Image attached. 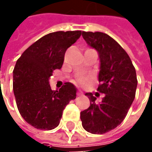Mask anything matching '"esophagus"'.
Instances as JSON below:
<instances>
[{"label":"esophagus","instance_id":"esophagus-1","mask_svg":"<svg viewBox=\"0 0 152 152\" xmlns=\"http://www.w3.org/2000/svg\"><path fill=\"white\" fill-rule=\"evenodd\" d=\"M82 95H83V92L81 91V90H79L78 92H77V96H82Z\"/></svg>","mask_w":152,"mask_h":152}]
</instances>
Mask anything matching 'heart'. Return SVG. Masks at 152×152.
I'll return each mask as SVG.
<instances>
[{
	"instance_id": "1",
	"label": "heart",
	"mask_w": 152,
	"mask_h": 152,
	"mask_svg": "<svg viewBox=\"0 0 152 152\" xmlns=\"http://www.w3.org/2000/svg\"><path fill=\"white\" fill-rule=\"evenodd\" d=\"M89 80H90V77H87V76H81L78 77V82H79L80 84H82V85L86 84V83L89 81Z\"/></svg>"
}]
</instances>
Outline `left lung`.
Returning a JSON list of instances; mask_svg holds the SVG:
<instances>
[{
	"instance_id": "left-lung-1",
	"label": "left lung",
	"mask_w": 152,
	"mask_h": 152,
	"mask_svg": "<svg viewBox=\"0 0 152 152\" xmlns=\"http://www.w3.org/2000/svg\"><path fill=\"white\" fill-rule=\"evenodd\" d=\"M82 37L98 53L97 90L105 94L99 103L92 92L85 94L90 107L81 112L82 127L92 134H104L118 126L127 115L135 97L136 72L128 54L107 34L82 32Z\"/></svg>"
}]
</instances>
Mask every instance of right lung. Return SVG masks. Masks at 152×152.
Masks as SVG:
<instances>
[{
  "label": "right lung",
  "instance_id": "right-lung-1",
  "mask_svg": "<svg viewBox=\"0 0 152 152\" xmlns=\"http://www.w3.org/2000/svg\"><path fill=\"white\" fill-rule=\"evenodd\" d=\"M81 31H59L45 35L28 47L13 70V92L22 117L34 128L50 130L59 125L66 106L76 97L74 84L66 82L51 90L50 79L60 69L66 50L76 43Z\"/></svg>",
  "mask_w": 152,
  "mask_h": 152
}]
</instances>
